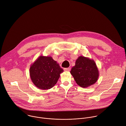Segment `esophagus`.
Listing matches in <instances>:
<instances>
[{
    "label": "esophagus",
    "instance_id": "esophagus-1",
    "mask_svg": "<svg viewBox=\"0 0 126 126\" xmlns=\"http://www.w3.org/2000/svg\"><path fill=\"white\" fill-rule=\"evenodd\" d=\"M70 70H71L70 68H64V70L65 71H70Z\"/></svg>",
    "mask_w": 126,
    "mask_h": 126
}]
</instances>
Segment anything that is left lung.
<instances>
[{
    "label": "left lung",
    "mask_w": 126,
    "mask_h": 126,
    "mask_svg": "<svg viewBox=\"0 0 126 126\" xmlns=\"http://www.w3.org/2000/svg\"><path fill=\"white\" fill-rule=\"evenodd\" d=\"M70 73L77 84L83 88L94 84L99 77L98 69L94 61L81 56L76 60Z\"/></svg>",
    "instance_id": "obj_1"
}]
</instances>
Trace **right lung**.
<instances>
[{"label": "right lung", "mask_w": 126, "mask_h": 126, "mask_svg": "<svg viewBox=\"0 0 126 126\" xmlns=\"http://www.w3.org/2000/svg\"><path fill=\"white\" fill-rule=\"evenodd\" d=\"M63 72V69L52 57L41 55L31 65L30 76L37 88L47 90L55 86Z\"/></svg>", "instance_id": "add662e5"}]
</instances>
